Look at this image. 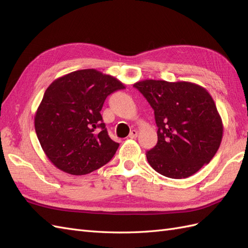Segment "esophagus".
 Masks as SVG:
<instances>
[{"label":"esophagus","mask_w":248,"mask_h":248,"mask_svg":"<svg viewBox=\"0 0 248 248\" xmlns=\"http://www.w3.org/2000/svg\"><path fill=\"white\" fill-rule=\"evenodd\" d=\"M137 137H138V131H137L136 129L131 130L130 133H129V138H130V139H136Z\"/></svg>","instance_id":"obj_1"}]
</instances>
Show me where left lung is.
<instances>
[{
  "mask_svg": "<svg viewBox=\"0 0 248 248\" xmlns=\"http://www.w3.org/2000/svg\"><path fill=\"white\" fill-rule=\"evenodd\" d=\"M154 109L157 145L146 153L157 172L171 179L196 174L222 140L223 124L212 96L190 81L145 79L133 85Z\"/></svg>",
  "mask_w": 248,
  "mask_h": 248,
  "instance_id": "8db88e82",
  "label": "left lung"
}]
</instances>
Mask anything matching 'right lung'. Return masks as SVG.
<instances>
[{"label":"right lung","instance_id":"obj_1","mask_svg":"<svg viewBox=\"0 0 248 248\" xmlns=\"http://www.w3.org/2000/svg\"><path fill=\"white\" fill-rule=\"evenodd\" d=\"M125 86L96 69L70 72L46 89L35 114L41 148L56 168L70 175H86L107 164L119 144L102 123L107 97Z\"/></svg>","mask_w":248,"mask_h":248}]
</instances>
